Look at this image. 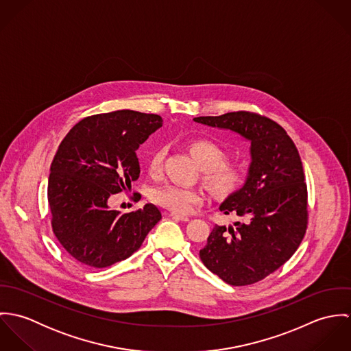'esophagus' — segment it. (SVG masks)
I'll list each match as a JSON object with an SVG mask.
<instances>
[{"instance_id":"obj_1","label":"esophagus","mask_w":351,"mask_h":351,"mask_svg":"<svg viewBox=\"0 0 351 351\" xmlns=\"http://www.w3.org/2000/svg\"><path fill=\"white\" fill-rule=\"evenodd\" d=\"M169 217L174 219V220H181V221H188L189 217L185 216V215H178V213H174V212H170L169 213Z\"/></svg>"}]
</instances>
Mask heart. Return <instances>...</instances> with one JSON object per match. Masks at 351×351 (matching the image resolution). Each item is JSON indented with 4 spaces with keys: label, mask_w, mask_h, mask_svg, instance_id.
Wrapping results in <instances>:
<instances>
[{
    "label": "heart",
    "mask_w": 351,
    "mask_h": 351,
    "mask_svg": "<svg viewBox=\"0 0 351 351\" xmlns=\"http://www.w3.org/2000/svg\"><path fill=\"white\" fill-rule=\"evenodd\" d=\"M189 150L197 163L204 169V181L216 195H228L235 191L243 180V169L238 163L226 160V151L212 141H195L189 145ZM165 150L158 149L151 154L149 171L156 177L162 171ZM155 204L178 215L191 213L204 201V193L196 188L180 185H162L155 188L150 195Z\"/></svg>",
    "instance_id": "1"
}]
</instances>
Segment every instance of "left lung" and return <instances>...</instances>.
I'll return each mask as SVG.
<instances>
[{
	"instance_id": "8db88e82",
	"label": "left lung",
	"mask_w": 351,
	"mask_h": 351,
	"mask_svg": "<svg viewBox=\"0 0 351 351\" xmlns=\"http://www.w3.org/2000/svg\"><path fill=\"white\" fill-rule=\"evenodd\" d=\"M193 120L251 143L245 185L219 206L242 221L215 226L200 250L202 263L224 282L251 285L282 266L305 235L308 196L299 151L281 125L256 113L239 110Z\"/></svg>"
}]
</instances>
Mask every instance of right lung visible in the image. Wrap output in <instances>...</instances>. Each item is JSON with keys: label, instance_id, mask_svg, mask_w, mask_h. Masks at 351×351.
<instances>
[{"label": "right lung", "instance_id": "1", "mask_svg": "<svg viewBox=\"0 0 351 351\" xmlns=\"http://www.w3.org/2000/svg\"><path fill=\"white\" fill-rule=\"evenodd\" d=\"M162 123L130 109L101 113L77 123L59 145L49 177L51 226L82 265L102 269L131 256L162 219L152 204L128 213L109 208L112 195L139 178L136 150Z\"/></svg>", "mask_w": 351, "mask_h": 351}]
</instances>
